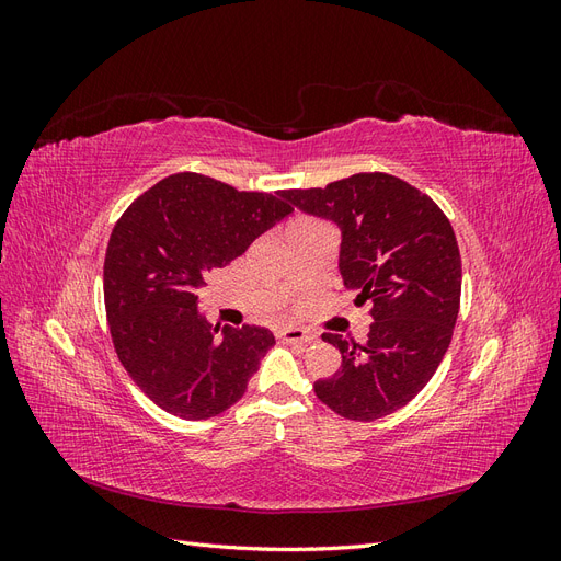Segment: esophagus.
Masks as SVG:
<instances>
[{
  "label": "esophagus",
  "instance_id": "1",
  "mask_svg": "<svg viewBox=\"0 0 561 561\" xmlns=\"http://www.w3.org/2000/svg\"><path fill=\"white\" fill-rule=\"evenodd\" d=\"M278 339L285 344H299V346H307L313 342V336L309 332H304L299 328H283L278 330Z\"/></svg>",
  "mask_w": 561,
  "mask_h": 561
}]
</instances>
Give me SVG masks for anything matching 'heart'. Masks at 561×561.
<instances>
[{"instance_id":"b5f03b06","label":"heart","mask_w":561,"mask_h":561,"mask_svg":"<svg viewBox=\"0 0 561 561\" xmlns=\"http://www.w3.org/2000/svg\"><path fill=\"white\" fill-rule=\"evenodd\" d=\"M313 225H318V222H313V219H297V222L290 227V231L301 229V227H313Z\"/></svg>"}]
</instances>
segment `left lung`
I'll return each instance as SVG.
<instances>
[{"instance_id":"obj_1","label":"left lung","mask_w":561,"mask_h":561,"mask_svg":"<svg viewBox=\"0 0 561 561\" xmlns=\"http://www.w3.org/2000/svg\"><path fill=\"white\" fill-rule=\"evenodd\" d=\"M283 198L342 229L339 274L358 307L371 304L375 318L363 346L322 334L342 353V369L313 383L318 400L351 421L393 414L431 381L454 334L461 254L447 215L388 173L287 190Z\"/></svg>"}]
</instances>
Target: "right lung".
I'll use <instances>...</instances> for the list:
<instances>
[{
  "label": "right lung",
  "mask_w": 561,
  "mask_h": 561,
  "mask_svg": "<svg viewBox=\"0 0 561 561\" xmlns=\"http://www.w3.org/2000/svg\"><path fill=\"white\" fill-rule=\"evenodd\" d=\"M290 213L283 192H239L175 173L135 198L116 222L105 254L110 334L128 377L168 414H222L276 344L266 328L213 325L198 313L196 290Z\"/></svg>",
  "instance_id": "1"
}]
</instances>
